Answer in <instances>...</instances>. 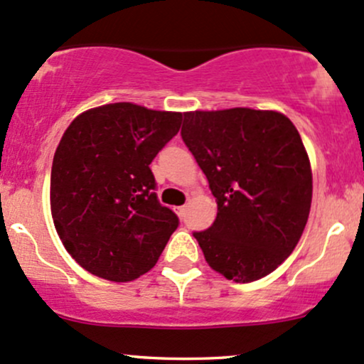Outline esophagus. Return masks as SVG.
I'll return each instance as SVG.
<instances>
[{
	"mask_svg": "<svg viewBox=\"0 0 364 364\" xmlns=\"http://www.w3.org/2000/svg\"><path fill=\"white\" fill-rule=\"evenodd\" d=\"M186 212H187V206H186V205H183V206H177V208H175V213H177L181 218L186 217Z\"/></svg>",
	"mask_w": 364,
	"mask_h": 364,
	"instance_id": "esophagus-1",
	"label": "esophagus"
}]
</instances>
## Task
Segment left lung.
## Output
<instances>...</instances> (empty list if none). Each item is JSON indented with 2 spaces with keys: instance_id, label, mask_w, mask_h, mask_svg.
I'll use <instances>...</instances> for the list:
<instances>
[{
  "instance_id": "left-lung-1",
  "label": "left lung",
  "mask_w": 364,
  "mask_h": 364,
  "mask_svg": "<svg viewBox=\"0 0 364 364\" xmlns=\"http://www.w3.org/2000/svg\"><path fill=\"white\" fill-rule=\"evenodd\" d=\"M181 135L217 198L212 228L194 232L208 265L236 283L271 274L295 250L312 201L295 124L276 111H194Z\"/></svg>"
}]
</instances>
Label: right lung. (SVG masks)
<instances>
[{
    "mask_svg": "<svg viewBox=\"0 0 364 364\" xmlns=\"http://www.w3.org/2000/svg\"><path fill=\"white\" fill-rule=\"evenodd\" d=\"M181 123L182 112L116 102L81 112L62 135L50 206L62 245L88 272L127 283L156 265L178 217L159 203L149 165Z\"/></svg>",
    "mask_w": 364,
    "mask_h": 364,
    "instance_id": "1",
    "label": "right lung"
}]
</instances>
